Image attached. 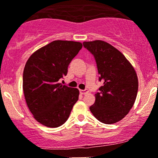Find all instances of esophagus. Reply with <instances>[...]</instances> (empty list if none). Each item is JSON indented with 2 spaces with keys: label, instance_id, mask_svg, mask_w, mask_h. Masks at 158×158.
Listing matches in <instances>:
<instances>
[{
  "label": "esophagus",
  "instance_id": "obj_1",
  "mask_svg": "<svg viewBox=\"0 0 158 158\" xmlns=\"http://www.w3.org/2000/svg\"><path fill=\"white\" fill-rule=\"evenodd\" d=\"M79 92H80L81 94H87L88 92H89V91H88L87 89H85V90L80 89V90H79Z\"/></svg>",
  "mask_w": 158,
  "mask_h": 158
}]
</instances>
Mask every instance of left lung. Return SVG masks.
I'll return each mask as SVG.
<instances>
[{
    "instance_id": "left-lung-1",
    "label": "left lung",
    "mask_w": 158,
    "mask_h": 158,
    "mask_svg": "<svg viewBox=\"0 0 158 158\" xmlns=\"http://www.w3.org/2000/svg\"><path fill=\"white\" fill-rule=\"evenodd\" d=\"M83 45L95 58L99 80L103 83L90 111L102 123H116L135 102L139 86L135 69L122 52L106 42H84Z\"/></svg>"
}]
</instances>
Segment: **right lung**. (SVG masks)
Segmentation results:
<instances>
[{
	"label": "right lung",
	"mask_w": 158,
	"mask_h": 158,
	"mask_svg": "<svg viewBox=\"0 0 158 158\" xmlns=\"http://www.w3.org/2000/svg\"><path fill=\"white\" fill-rule=\"evenodd\" d=\"M82 48L79 42L55 40L34 52L23 73V91L29 110L37 121L56 128L69 118L79 91L58 82Z\"/></svg>",
	"instance_id": "add662e5"
}]
</instances>
